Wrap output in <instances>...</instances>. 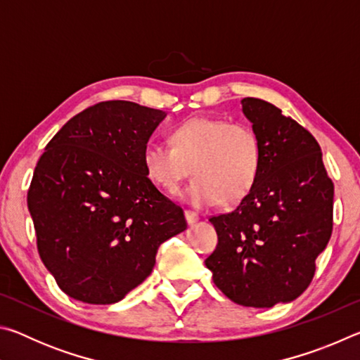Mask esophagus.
<instances>
[{
	"label": "esophagus",
	"instance_id": "34e87169",
	"mask_svg": "<svg viewBox=\"0 0 360 360\" xmlns=\"http://www.w3.org/2000/svg\"><path fill=\"white\" fill-rule=\"evenodd\" d=\"M184 214H186V221H187V224H188V225H193V224L197 222L198 219H200L197 212L188 211V210H186V211H184Z\"/></svg>",
	"mask_w": 360,
	"mask_h": 360
}]
</instances>
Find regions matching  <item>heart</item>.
Masks as SVG:
<instances>
[{"mask_svg":"<svg viewBox=\"0 0 360 360\" xmlns=\"http://www.w3.org/2000/svg\"><path fill=\"white\" fill-rule=\"evenodd\" d=\"M148 178L168 193L178 191L192 172L186 198L205 208L222 200L238 203L248 197L262 169V143L246 124L219 117H192L169 131V146L149 141L143 149Z\"/></svg>","mask_w":360,"mask_h":360,"instance_id":"b5f03b06","label":"heart"}]
</instances>
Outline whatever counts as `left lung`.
I'll list each match as a JSON object with an SVG mask.
<instances>
[{
	"label": "left lung",
	"instance_id": "obj_1",
	"mask_svg": "<svg viewBox=\"0 0 360 360\" xmlns=\"http://www.w3.org/2000/svg\"><path fill=\"white\" fill-rule=\"evenodd\" d=\"M262 143V169L238 208L214 216L217 246L206 266L231 302L271 308L303 294L333 225V184L318 141L281 109L243 98Z\"/></svg>",
	"mask_w": 360,
	"mask_h": 360
}]
</instances>
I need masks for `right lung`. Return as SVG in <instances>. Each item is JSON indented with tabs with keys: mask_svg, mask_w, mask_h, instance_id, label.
<instances>
[{
	"mask_svg": "<svg viewBox=\"0 0 360 360\" xmlns=\"http://www.w3.org/2000/svg\"><path fill=\"white\" fill-rule=\"evenodd\" d=\"M165 117L131 101L98 103L66 122L34 168L27 203L39 257L75 300H122L150 275L158 246L187 229L143 167Z\"/></svg>",
	"mask_w": 360,
	"mask_h": 360,
	"instance_id": "1",
	"label": "right lung"
}]
</instances>
